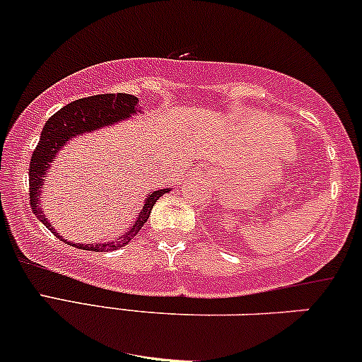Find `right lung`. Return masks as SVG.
<instances>
[{
  "label": "right lung",
  "mask_w": 362,
  "mask_h": 362,
  "mask_svg": "<svg viewBox=\"0 0 362 362\" xmlns=\"http://www.w3.org/2000/svg\"><path fill=\"white\" fill-rule=\"evenodd\" d=\"M139 100L133 95H126V93H118V95H96L89 98H81L69 103L64 107H61L58 112H54L51 118L46 121L43 131H41L40 143L35 151L31 154V163H30V204L33 213L51 233L56 234V238H59L61 241L76 246L79 250L84 251H100L107 252L119 250L128 244L136 234L141 231V228L144 226V223L148 221L149 214L156 201L161 198L164 192L168 189H158L153 191L151 194L146 196L144 199L143 209L138 213V218L133 223L128 231L118 239H112L107 243H95V244H79V243H69L61 236L59 233L54 231L53 224L48 221L43 211L40 208V192L43 187V181L48 173L51 163L56 159L59 149H63L64 144L74 136L88 134L91 131L101 129L105 126H111L119 121L128 119L136 112H141V106L138 105Z\"/></svg>",
  "instance_id": "1"
}]
</instances>
